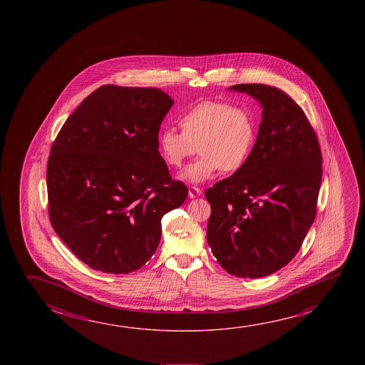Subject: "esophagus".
Returning <instances> with one entry per match:
<instances>
[{"instance_id": "esophagus-1", "label": "esophagus", "mask_w": 365, "mask_h": 365, "mask_svg": "<svg viewBox=\"0 0 365 365\" xmlns=\"http://www.w3.org/2000/svg\"><path fill=\"white\" fill-rule=\"evenodd\" d=\"M201 193H202V192H201V190H200L198 187H190V188H188V196H190V198L198 197Z\"/></svg>"}]
</instances>
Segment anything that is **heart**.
<instances>
[{
  "instance_id": "obj_1",
  "label": "heart",
  "mask_w": 365,
  "mask_h": 365,
  "mask_svg": "<svg viewBox=\"0 0 365 365\" xmlns=\"http://www.w3.org/2000/svg\"><path fill=\"white\" fill-rule=\"evenodd\" d=\"M182 132L165 128L159 133L158 148L169 167L180 168L201 151L182 178L201 183L220 170L233 173L245 165L255 144V122L245 108L227 102L206 101L180 117Z\"/></svg>"
}]
</instances>
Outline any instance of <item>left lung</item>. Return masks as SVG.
I'll list each match as a JSON object with an SVG mask.
<instances>
[{
  "label": "left lung",
  "instance_id": "8db88e82",
  "mask_svg": "<svg viewBox=\"0 0 365 365\" xmlns=\"http://www.w3.org/2000/svg\"><path fill=\"white\" fill-rule=\"evenodd\" d=\"M261 103L262 122L245 165L205 192L207 243L230 275L257 279L293 259L311 227L322 180V154L303 109L282 90L238 84Z\"/></svg>",
  "mask_w": 365,
  "mask_h": 365
}]
</instances>
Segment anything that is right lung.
Instances as JSON below:
<instances>
[{"label": "right lung", "mask_w": 365, "mask_h": 365, "mask_svg": "<svg viewBox=\"0 0 365 365\" xmlns=\"http://www.w3.org/2000/svg\"><path fill=\"white\" fill-rule=\"evenodd\" d=\"M173 99L156 88L103 85L67 118L47 165L49 220L91 269L130 274L155 253L162 217L185 202L158 135Z\"/></svg>", "instance_id": "add662e5"}]
</instances>
